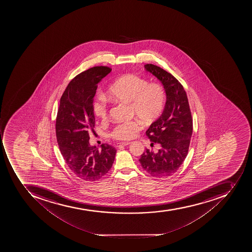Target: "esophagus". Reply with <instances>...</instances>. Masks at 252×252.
<instances>
[{
    "mask_svg": "<svg viewBox=\"0 0 252 252\" xmlns=\"http://www.w3.org/2000/svg\"><path fill=\"white\" fill-rule=\"evenodd\" d=\"M131 143H117V147H121V146H127V145L130 144Z\"/></svg>",
    "mask_w": 252,
    "mask_h": 252,
    "instance_id": "obj_1",
    "label": "esophagus"
}]
</instances>
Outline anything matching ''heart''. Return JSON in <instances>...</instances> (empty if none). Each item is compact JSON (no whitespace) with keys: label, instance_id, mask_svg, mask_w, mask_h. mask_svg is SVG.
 <instances>
[{"label":"heart","instance_id":"obj_1","mask_svg":"<svg viewBox=\"0 0 252 252\" xmlns=\"http://www.w3.org/2000/svg\"><path fill=\"white\" fill-rule=\"evenodd\" d=\"M106 97L109 100L130 103L131 113L145 125L156 121L164 109L165 93L158 83H148L143 78L133 74L123 75L116 79L108 88ZM94 113L105 119L108 113L107 101L103 94H97L93 102ZM141 129L138 121L118 124L110 135L117 140L132 139Z\"/></svg>","mask_w":252,"mask_h":252}]
</instances>
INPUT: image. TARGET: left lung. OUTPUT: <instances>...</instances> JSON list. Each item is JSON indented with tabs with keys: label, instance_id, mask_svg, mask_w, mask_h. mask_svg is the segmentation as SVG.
I'll use <instances>...</instances> for the list:
<instances>
[{
	"label": "left lung",
	"instance_id": "left-lung-1",
	"mask_svg": "<svg viewBox=\"0 0 252 252\" xmlns=\"http://www.w3.org/2000/svg\"><path fill=\"white\" fill-rule=\"evenodd\" d=\"M144 67L162 83L166 102L161 115L146 131L151 145L158 143L160 149L157 152L146 149L139 160L152 177L165 178L174 174L186 158L192 135V117L181 83L158 66L147 63Z\"/></svg>",
	"mask_w": 252,
	"mask_h": 252
}]
</instances>
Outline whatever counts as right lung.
<instances>
[{
	"mask_svg": "<svg viewBox=\"0 0 252 252\" xmlns=\"http://www.w3.org/2000/svg\"><path fill=\"white\" fill-rule=\"evenodd\" d=\"M97 66L76 75L63 92L56 121L60 151L67 166L79 178L96 181L111 169L116 151L110 145L101 150L89 143V131L95 125L93 101L97 84L111 71Z\"/></svg>",
	"mask_w": 252,
	"mask_h": 252,
	"instance_id": "obj_1",
	"label": "right lung"
}]
</instances>
